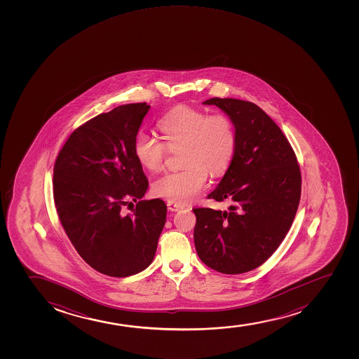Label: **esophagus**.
<instances>
[{
  "label": "esophagus",
  "mask_w": 359,
  "mask_h": 359,
  "mask_svg": "<svg viewBox=\"0 0 359 359\" xmlns=\"http://www.w3.org/2000/svg\"><path fill=\"white\" fill-rule=\"evenodd\" d=\"M166 205H168V208H169L171 212H177V210H182V208H184L183 205H181V203H177V202L168 201L166 202Z\"/></svg>",
  "instance_id": "34e87169"
}]
</instances>
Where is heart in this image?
Segmentation results:
<instances>
[{
	"label": "heart",
	"instance_id": "1",
	"mask_svg": "<svg viewBox=\"0 0 359 359\" xmlns=\"http://www.w3.org/2000/svg\"><path fill=\"white\" fill-rule=\"evenodd\" d=\"M164 141L151 133H137L136 159L144 169L159 172L171 151H181L180 171L165 173L153 183L157 196L188 203L205 189L208 172L218 176L229 168L236 149V132L229 116L194 107H178L158 122Z\"/></svg>",
	"mask_w": 359,
	"mask_h": 359
}]
</instances>
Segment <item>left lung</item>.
<instances>
[{
  "label": "left lung",
  "mask_w": 359,
  "mask_h": 359,
  "mask_svg": "<svg viewBox=\"0 0 359 359\" xmlns=\"http://www.w3.org/2000/svg\"><path fill=\"white\" fill-rule=\"evenodd\" d=\"M235 126L236 149L218 187L207 198L229 210L194 208L195 249L203 264L224 274L259 267L287 235L301 200L299 164L284 133L252 102L210 98Z\"/></svg>",
  "instance_id": "8db88e82"
}]
</instances>
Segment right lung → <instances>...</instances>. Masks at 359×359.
Wrapping results in <instances>:
<instances>
[{"mask_svg":"<svg viewBox=\"0 0 359 359\" xmlns=\"http://www.w3.org/2000/svg\"><path fill=\"white\" fill-rule=\"evenodd\" d=\"M146 103L95 116L70 134L55 161L54 200L75 250L105 276L124 278L149 267L166 220L161 198L141 200L149 188L134 152ZM136 201L133 215L123 205Z\"/></svg>","mask_w":359,"mask_h":359,"instance_id":"right-lung-1","label":"right lung"}]
</instances>
